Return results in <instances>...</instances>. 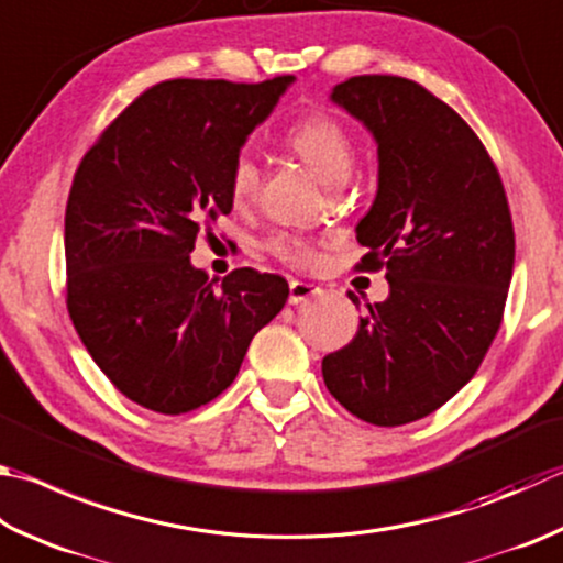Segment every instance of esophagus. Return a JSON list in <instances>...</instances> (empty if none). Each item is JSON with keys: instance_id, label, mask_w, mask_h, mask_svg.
<instances>
[{"instance_id": "34e87169", "label": "esophagus", "mask_w": 563, "mask_h": 563, "mask_svg": "<svg viewBox=\"0 0 563 563\" xmlns=\"http://www.w3.org/2000/svg\"><path fill=\"white\" fill-rule=\"evenodd\" d=\"M320 292V288L312 283H302V280H290V298L288 302L290 305H302L308 298H312V295Z\"/></svg>"}]
</instances>
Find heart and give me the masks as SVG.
<instances>
[{"label": "heart", "mask_w": 563, "mask_h": 563, "mask_svg": "<svg viewBox=\"0 0 563 563\" xmlns=\"http://www.w3.org/2000/svg\"><path fill=\"white\" fill-rule=\"evenodd\" d=\"M285 147L295 152L324 184L342 181L352 165V137L334 115L310 112L295 120L283 135ZM258 165L249 152H239L229 167V194L236 203H246L258 189ZM265 251L290 265H308L314 253L308 241L290 233H275L265 241Z\"/></svg>", "instance_id": "1"}]
</instances>
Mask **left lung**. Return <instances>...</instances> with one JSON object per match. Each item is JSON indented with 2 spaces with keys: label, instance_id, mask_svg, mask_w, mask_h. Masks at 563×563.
<instances>
[{
  "label": "left lung",
  "instance_id": "1",
  "mask_svg": "<svg viewBox=\"0 0 563 563\" xmlns=\"http://www.w3.org/2000/svg\"><path fill=\"white\" fill-rule=\"evenodd\" d=\"M332 100L379 145L356 271L386 268L388 298L324 356L322 376L346 411L394 428L451 401L483 364L512 280V213L473 128L416 80L354 76Z\"/></svg>",
  "mask_w": 563,
  "mask_h": 563
}]
</instances>
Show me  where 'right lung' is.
Listing matches in <instances>:
<instances>
[{"instance_id": "1", "label": "right lung", "mask_w": 563, "mask_h": 563, "mask_svg": "<svg viewBox=\"0 0 563 563\" xmlns=\"http://www.w3.org/2000/svg\"><path fill=\"white\" fill-rule=\"evenodd\" d=\"M292 76L175 78L100 132L66 203V305L112 386L179 416L236 379L249 344L288 300L280 275L194 268L197 233L233 209L229 167Z\"/></svg>"}]
</instances>
